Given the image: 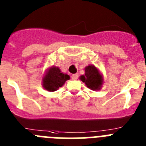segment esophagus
Masks as SVG:
<instances>
[{"mask_svg": "<svg viewBox=\"0 0 146 146\" xmlns=\"http://www.w3.org/2000/svg\"><path fill=\"white\" fill-rule=\"evenodd\" d=\"M78 73H75V74L72 75V79L73 80H76L78 78Z\"/></svg>", "mask_w": 146, "mask_h": 146, "instance_id": "esophagus-1", "label": "esophagus"}]
</instances>
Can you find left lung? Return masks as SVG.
Listing matches in <instances>:
<instances>
[{
  "label": "left lung",
  "mask_w": 146,
  "mask_h": 146,
  "mask_svg": "<svg viewBox=\"0 0 146 146\" xmlns=\"http://www.w3.org/2000/svg\"><path fill=\"white\" fill-rule=\"evenodd\" d=\"M84 75H81L80 80L84 83L89 89L93 91H99L104 83L103 76L94 65H89L84 69Z\"/></svg>",
  "instance_id": "1"
}]
</instances>
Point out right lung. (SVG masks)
Returning <instances> with one entry per match:
<instances>
[{
  "instance_id": "obj_1",
  "label": "right lung",
  "mask_w": 146,
  "mask_h": 146,
  "mask_svg": "<svg viewBox=\"0 0 146 146\" xmlns=\"http://www.w3.org/2000/svg\"><path fill=\"white\" fill-rule=\"evenodd\" d=\"M70 76L60 70L59 67L52 66L46 70L42 78V85L44 89L48 92L57 91L63 86L65 81L70 79Z\"/></svg>"
}]
</instances>
